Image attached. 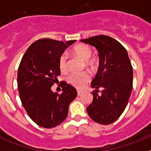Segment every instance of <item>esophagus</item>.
<instances>
[{
	"mask_svg": "<svg viewBox=\"0 0 151 151\" xmlns=\"http://www.w3.org/2000/svg\"><path fill=\"white\" fill-rule=\"evenodd\" d=\"M82 91H77V94H78V96L81 95V94H82Z\"/></svg>",
	"mask_w": 151,
	"mask_h": 151,
	"instance_id": "obj_1",
	"label": "esophagus"
}]
</instances>
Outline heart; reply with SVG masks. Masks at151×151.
<instances>
[{
  "label": "heart",
  "instance_id": "1",
  "mask_svg": "<svg viewBox=\"0 0 151 151\" xmlns=\"http://www.w3.org/2000/svg\"><path fill=\"white\" fill-rule=\"evenodd\" d=\"M73 53L83 60H87L86 64L88 66L93 67L94 65V60H89L92 55V50L89 46L84 45H78L76 46L73 50ZM67 56L66 54H63L59 59V68L61 72H65L67 68ZM90 74L85 71L79 73H71L67 76V82L70 85H73L77 88H82L85 84L90 79Z\"/></svg>",
  "mask_w": 151,
  "mask_h": 151
}]
</instances>
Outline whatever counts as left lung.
<instances>
[{"label":"left lung","instance_id":"obj_1","mask_svg":"<svg viewBox=\"0 0 151 151\" xmlns=\"http://www.w3.org/2000/svg\"><path fill=\"white\" fill-rule=\"evenodd\" d=\"M80 41L94 47L100 58L91 88L97 93L98 88L102 91L101 95L94 92L88 114L94 122L109 125L123 113L132 90L133 70L127 50L110 36L101 35Z\"/></svg>","mask_w":151,"mask_h":151}]
</instances>
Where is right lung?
I'll use <instances>...</instances> for the list:
<instances>
[{"instance_id": "obj_1", "label": "right lung", "mask_w": 151, "mask_h": 151, "mask_svg": "<svg viewBox=\"0 0 151 151\" xmlns=\"http://www.w3.org/2000/svg\"><path fill=\"white\" fill-rule=\"evenodd\" d=\"M76 41L38 40L29 47L19 64L17 84L20 100L29 117L41 127L50 129L62 123L69 104L76 97V88L65 82L61 84L60 94L51 90L60 74V57Z\"/></svg>"}]
</instances>
